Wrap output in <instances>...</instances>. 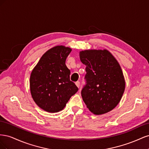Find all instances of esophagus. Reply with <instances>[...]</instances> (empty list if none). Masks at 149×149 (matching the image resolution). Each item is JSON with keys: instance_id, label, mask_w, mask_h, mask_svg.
Wrapping results in <instances>:
<instances>
[{"instance_id": "1", "label": "esophagus", "mask_w": 149, "mask_h": 149, "mask_svg": "<svg viewBox=\"0 0 149 149\" xmlns=\"http://www.w3.org/2000/svg\"><path fill=\"white\" fill-rule=\"evenodd\" d=\"M75 84L76 85V86H77L78 88H79V85H80V83L79 82V81H76V83H75Z\"/></svg>"}]
</instances>
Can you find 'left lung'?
Returning a JSON list of instances; mask_svg holds the SVG:
<instances>
[{
  "mask_svg": "<svg viewBox=\"0 0 149 149\" xmlns=\"http://www.w3.org/2000/svg\"><path fill=\"white\" fill-rule=\"evenodd\" d=\"M79 58L86 66V84L81 91L85 104L95 115L112 111L120 102L125 86L118 61L106 49L81 51Z\"/></svg>",
  "mask_w": 149,
  "mask_h": 149,
  "instance_id": "8db88e82",
  "label": "left lung"
}]
</instances>
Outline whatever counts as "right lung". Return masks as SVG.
<instances>
[{"label": "right lung", "mask_w": 149, "mask_h": 149, "mask_svg": "<svg viewBox=\"0 0 149 149\" xmlns=\"http://www.w3.org/2000/svg\"><path fill=\"white\" fill-rule=\"evenodd\" d=\"M71 48L54 47L45 53L31 71L30 89L31 97L39 107L48 112L64 109L78 88L70 81V70L65 65Z\"/></svg>", "instance_id": "obj_1"}]
</instances>
